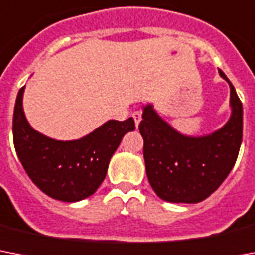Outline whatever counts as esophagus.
<instances>
[{"mask_svg": "<svg viewBox=\"0 0 255 255\" xmlns=\"http://www.w3.org/2000/svg\"><path fill=\"white\" fill-rule=\"evenodd\" d=\"M131 117L134 118V122H135V126L139 125L140 120H142V112L140 111H135L131 113Z\"/></svg>", "mask_w": 255, "mask_h": 255, "instance_id": "1", "label": "esophagus"}]
</instances>
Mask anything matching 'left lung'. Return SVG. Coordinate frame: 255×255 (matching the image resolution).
<instances>
[{"mask_svg": "<svg viewBox=\"0 0 255 255\" xmlns=\"http://www.w3.org/2000/svg\"><path fill=\"white\" fill-rule=\"evenodd\" d=\"M231 87L232 116L215 133L187 137L163 121L152 105L143 108L139 124L146 174L152 189L170 203L192 204L205 200L227 179L242 142V104Z\"/></svg>", "mask_w": 255, "mask_h": 255, "instance_id": "left-lung-1", "label": "left lung"}]
</instances>
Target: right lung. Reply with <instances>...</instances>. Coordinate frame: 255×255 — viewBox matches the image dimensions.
Here are the masks:
<instances>
[{"label": "right lung", "instance_id": "obj_1", "mask_svg": "<svg viewBox=\"0 0 255 255\" xmlns=\"http://www.w3.org/2000/svg\"><path fill=\"white\" fill-rule=\"evenodd\" d=\"M23 91L22 87L14 107L13 139L28 178L56 200L75 203L93 195L124 135L135 129L133 118L111 120L80 139L55 140L30 126L22 108Z\"/></svg>", "mask_w": 255, "mask_h": 255}]
</instances>
